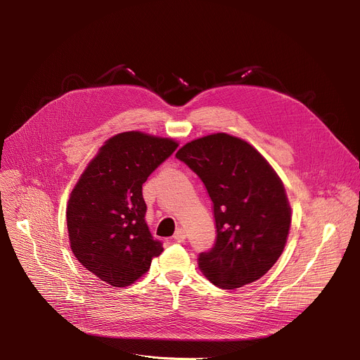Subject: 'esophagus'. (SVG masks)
<instances>
[{"mask_svg": "<svg viewBox=\"0 0 360 360\" xmlns=\"http://www.w3.org/2000/svg\"><path fill=\"white\" fill-rule=\"evenodd\" d=\"M185 238H186V232H185V229L178 228V229L175 231V233H174V239H175L176 242H184V240H185Z\"/></svg>", "mask_w": 360, "mask_h": 360, "instance_id": "1", "label": "esophagus"}]
</instances>
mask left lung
Instances as JSON below:
<instances>
[{
	"label": "left lung",
	"mask_w": 360,
	"mask_h": 360,
	"mask_svg": "<svg viewBox=\"0 0 360 360\" xmlns=\"http://www.w3.org/2000/svg\"><path fill=\"white\" fill-rule=\"evenodd\" d=\"M175 157L199 176L214 203L217 239L199 253V269L222 289L262 278L282 255L290 228L276 172L252 145L224 132L188 142Z\"/></svg>",
	"instance_id": "1"
}]
</instances>
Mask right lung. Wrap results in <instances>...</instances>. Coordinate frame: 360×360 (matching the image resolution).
Returning <instances> with one entry per match:
<instances>
[{
	"label": "right lung",
	"instance_id": "1",
	"mask_svg": "<svg viewBox=\"0 0 360 360\" xmlns=\"http://www.w3.org/2000/svg\"><path fill=\"white\" fill-rule=\"evenodd\" d=\"M178 143L129 131L110 138L71 192L67 226L78 262L101 281L125 288L164 250L145 222L142 185Z\"/></svg>",
	"mask_w": 360,
	"mask_h": 360
}]
</instances>
